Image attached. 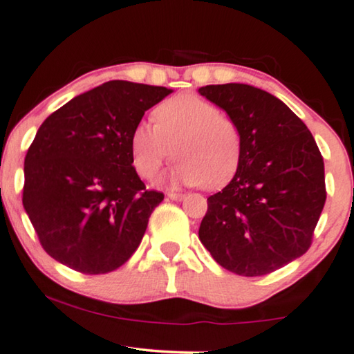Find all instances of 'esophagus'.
Instances as JSON below:
<instances>
[{"label":"esophagus","instance_id":"obj_1","mask_svg":"<svg viewBox=\"0 0 354 354\" xmlns=\"http://www.w3.org/2000/svg\"><path fill=\"white\" fill-rule=\"evenodd\" d=\"M167 197L170 198V201H181V198H184V194H179V192H168Z\"/></svg>","mask_w":354,"mask_h":354}]
</instances>
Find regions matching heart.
Returning a JSON list of instances; mask_svg holds the SVG:
<instances>
[{"instance_id": "b5f03b06", "label": "heart", "mask_w": 354, "mask_h": 354, "mask_svg": "<svg viewBox=\"0 0 354 354\" xmlns=\"http://www.w3.org/2000/svg\"><path fill=\"white\" fill-rule=\"evenodd\" d=\"M153 122H139L129 136L133 167L141 178H156L173 153L178 157L168 176L173 184L218 189L236 176L242 131L215 104L178 94L158 104Z\"/></svg>"}]
</instances>
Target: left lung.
<instances>
[{"label": "left lung", "mask_w": 354, "mask_h": 354, "mask_svg": "<svg viewBox=\"0 0 354 354\" xmlns=\"http://www.w3.org/2000/svg\"><path fill=\"white\" fill-rule=\"evenodd\" d=\"M198 93L242 131L241 167L207 198L198 239L225 270L270 274L311 245L326 203L324 160L305 123L272 94L242 83Z\"/></svg>", "instance_id": "1"}]
</instances>
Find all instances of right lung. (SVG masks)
Returning a JSON list of instances; mask_svg holds the SVG:
<instances>
[{
	"mask_svg": "<svg viewBox=\"0 0 354 354\" xmlns=\"http://www.w3.org/2000/svg\"><path fill=\"white\" fill-rule=\"evenodd\" d=\"M170 93L112 80L43 122L24 162L22 203L49 257L84 274H106L136 252L163 194L139 179L129 136Z\"/></svg>",
	"mask_w": 354,
	"mask_h": 354,
	"instance_id": "right-lung-1",
	"label": "right lung"
}]
</instances>
